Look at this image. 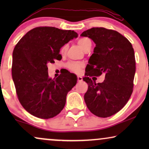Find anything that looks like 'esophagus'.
Here are the masks:
<instances>
[{"label": "esophagus", "mask_w": 149, "mask_h": 149, "mask_svg": "<svg viewBox=\"0 0 149 149\" xmlns=\"http://www.w3.org/2000/svg\"><path fill=\"white\" fill-rule=\"evenodd\" d=\"M83 81L82 77H81V76L77 77V81H78V82H81V81Z\"/></svg>", "instance_id": "34e87169"}]
</instances>
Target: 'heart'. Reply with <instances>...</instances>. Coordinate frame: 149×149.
<instances>
[{
  "label": "heart",
  "mask_w": 149,
  "mask_h": 149,
  "mask_svg": "<svg viewBox=\"0 0 149 149\" xmlns=\"http://www.w3.org/2000/svg\"><path fill=\"white\" fill-rule=\"evenodd\" d=\"M77 43H78L79 45L80 46V47L82 48V49L84 51L89 48L91 49V40L87 37H81L80 38H79L78 40H77ZM67 49H68V45H64L60 49L61 54H64L66 52ZM66 66L67 68H68L70 71H72V72L75 73H79L80 72L81 68H82L83 64L79 62H72L68 63V64L66 65Z\"/></svg>",
  "instance_id": "b5f03b06"
}]
</instances>
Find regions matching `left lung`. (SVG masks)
Returning a JSON list of instances; mask_svg holds the SVG:
<instances>
[{
    "label": "left lung",
    "mask_w": 149,
    "mask_h": 149,
    "mask_svg": "<svg viewBox=\"0 0 149 149\" xmlns=\"http://www.w3.org/2000/svg\"><path fill=\"white\" fill-rule=\"evenodd\" d=\"M95 43L93 54L85 68L83 81L88 84L84 100L91 113L99 117H109L125 107L134 87L136 60L132 45L127 38L115 30L92 28L81 34ZM105 73L102 83L90 77Z\"/></svg>",
    "instance_id": "8db88e82"
}]
</instances>
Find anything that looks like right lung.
<instances>
[{
    "label": "right lung",
    "mask_w": 149,
    "mask_h": 149,
    "mask_svg": "<svg viewBox=\"0 0 149 149\" xmlns=\"http://www.w3.org/2000/svg\"><path fill=\"white\" fill-rule=\"evenodd\" d=\"M77 36L73 30L39 26L28 32L14 48L11 71L17 98L34 117L50 119L64 109L77 79L68 71L51 78L47 64L60 60V48Z\"/></svg>",
    "instance_id": "obj_1"
}]
</instances>
